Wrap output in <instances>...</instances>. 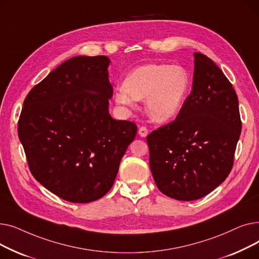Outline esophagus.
Wrapping results in <instances>:
<instances>
[{
    "label": "esophagus",
    "mask_w": 259,
    "mask_h": 259,
    "mask_svg": "<svg viewBox=\"0 0 259 259\" xmlns=\"http://www.w3.org/2000/svg\"><path fill=\"white\" fill-rule=\"evenodd\" d=\"M139 134H140V137H142V138H146L147 135H148V129L146 128V127H140V129H139Z\"/></svg>",
    "instance_id": "1"
}]
</instances>
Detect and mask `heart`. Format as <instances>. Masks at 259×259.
<instances>
[{"mask_svg": "<svg viewBox=\"0 0 259 259\" xmlns=\"http://www.w3.org/2000/svg\"><path fill=\"white\" fill-rule=\"evenodd\" d=\"M189 89V74L179 65L147 64L131 72L115 93L125 106L147 100V111L154 121L164 122L179 114Z\"/></svg>", "mask_w": 259, "mask_h": 259, "instance_id": "1", "label": "heart"}]
</instances>
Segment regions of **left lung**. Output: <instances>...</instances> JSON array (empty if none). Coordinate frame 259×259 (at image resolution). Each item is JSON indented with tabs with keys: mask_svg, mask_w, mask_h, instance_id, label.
I'll list each match as a JSON object with an SVG mask.
<instances>
[{
	"mask_svg": "<svg viewBox=\"0 0 259 259\" xmlns=\"http://www.w3.org/2000/svg\"><path fill=\"white\" fill-rule=\"evenodd\" d=\"M194 58L192 90L180 113L147 137L157 188L184 201L203 197L228 178L241 131L232 84L205 54Z\"/></svg>",
	"mask_w": 259,
	"mask_h": 259,
	"instance_id": "obj_1",
	"label": "left lung"
}]
</instances>
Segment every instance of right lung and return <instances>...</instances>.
Segmentation results:
<instances>
[{"label":"right lung","mask_w":259,"mask_h":259,"mask_svg":"<svg viewBox=\"0 0 259 259\" xmlns=\"http://www.w3.org/2000/svg\"><path fill=\"white\" fill-rule=\"evenodd\" d=\"M105 56H78L35 85L23 104L18 133L33 178L59 197L85 203L113 186L137 135L133 121L109 114L113 88Z\"/></svg>","instance_id":"add662e5"}]
</instances>
